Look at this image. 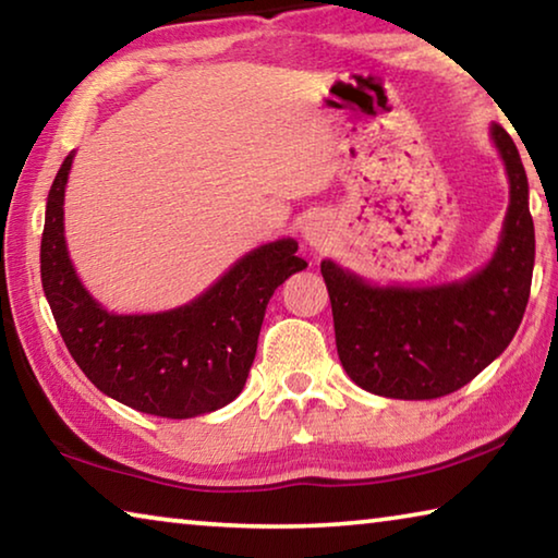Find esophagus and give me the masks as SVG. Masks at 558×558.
Returning a JSON list of instances; mask_svg holds the SVG:
<instances>
[{
	"instance_id": "obj_1",
	"label": "esophagus",
	"mask_w": 558,
	"mask_h": 558,
	"mask_svg": "<svg viewBox=\"0 0 558 558\" xmlns=\"http://www.w3.org/2000/svg\"><path fill=\"white\" fill-rule=\"evenodd\" d=\"M329 233H332V226H329V221L323 214L307 216L305 223H302V235H305V241L310 245H315V248H323V245H327Z\"/></svg>"
}]
</instances>
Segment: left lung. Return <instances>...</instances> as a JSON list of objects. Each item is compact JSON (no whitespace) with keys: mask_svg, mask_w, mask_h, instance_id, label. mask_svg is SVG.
Listing matches in <instances>:
<instances>
[{"mask_svg":"<svg viewBox=\"0 0 558 558\" xmlns=\"http://www.w3.org/2000/svg\"><path fill=\"white\" fill-rule=\"evenodd\" d=\"M509 177V209L493 260L470 278L433 288L369 286L323 260L337 354L356 386L403 401L440 399L470 384L512 342L534 270V221L517 145L489 128Z\"/></svg>","mask_w":558,"mask_h":558,"instance_id":"obj_1","label":"left lung"}]
</instances>
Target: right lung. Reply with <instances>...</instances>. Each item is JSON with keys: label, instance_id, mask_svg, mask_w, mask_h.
I'll return each instance as SVG.
<instances>
[{"label": "right lung", "instance_id": "add662e5", "mask_svg": "<svg viewBox=\"0 0 558 558\" xmlns=\"http://www.w3.org/2000/svg\"><path fill=\"white\" fill-rule=\"evenodd\" d=\"M73 155L56 174L41 235V282L75 364L98 389L140 413L194 418L231 403L256 359L268 300L307 263L282 239L243 256L189 305L157 315H112L75 276L63 235Z\"/></svg>", "mask_w": 558, "mask_h": 558}]
</instances>
